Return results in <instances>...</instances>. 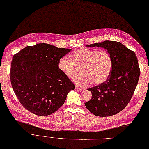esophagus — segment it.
<instances>
[{
	"label": "esophagus",
	"mask_w": 149,
	"mask_h": 149,
	"mask_svg": "<svg viewBox=\"0 0 149 149\" xmlns=\"http://www.w3.org/2000/svg\"><path fill=\"white\" fill-rule=\"evenodd\" d=\"M75 89H76V90H80V91H82V90H84V88H81V87H77V86L75 87Z\"/></svg>",
	"instance_id": "1"
}]
</instances>
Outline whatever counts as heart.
I'll return each instance as SVG.
<instances>
[{"label":"heart","instance_id":"heart-1","mask_svg":"<svg viewBox=\"0 0 149 149\" xmlns=\"http://www.w3.org/2000/svg\"><path fill=\"white\" fill-rule=\"evenodd\" d=\"M71 58L62 57L59 60L58 67L70 79L74 78L78 74V68H81L82 74L74 79V82L81 87H87L92 83L101 84L110 75L113 59L107 51L82 47L71 54Z\"/></svg>","mask_w":149,"mask_h":149}]
</instances>
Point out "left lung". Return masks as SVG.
Instances as JSON below:
<instances>
[{"label":"left lung","instance_id":"8db88e82","mask_svg":"<svg viewBox=\"0 0 149 149\" xmlns=\"http://www.w3.org/2000/svg\"><path fill=\"white\" fill-rule=\"evenodd\" d=\"M86 46L107 49L112 58L113 67L107 81L88 89L91 92L92 97L85 105L97 116L116 115L128 104L138 84L140 70L136 56L116 41L105 40Z\"/></svg>","mask_w":149,"mask_h":149}]
</instances>
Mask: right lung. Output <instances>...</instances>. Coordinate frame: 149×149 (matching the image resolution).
Wrapping results in <instances>:
<instances>
[{"label": "right lung", "mask_w": 149, "mask_h": 149, "mask_svg": "<svg viewBox=\"0 0 149 149\" xmlns=\"http://www.w3.org/2000/svg\"><path fill=\"white\" fill-rule=\"evenodd\" d=\"M72 49L48 44L27 46L14 55L10 80L20 104L39 116L52 115L75 88L58 67L59 60Z\"/></svg>", "instance_id": "add662e5"}]
</instances>
